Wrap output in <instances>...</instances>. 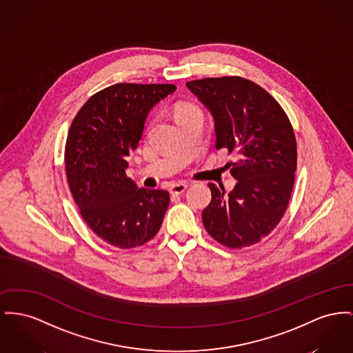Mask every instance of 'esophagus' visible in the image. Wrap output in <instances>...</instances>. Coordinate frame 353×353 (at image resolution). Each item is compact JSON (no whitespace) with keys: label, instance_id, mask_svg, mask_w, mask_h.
<instances>
[{"label":"esophagus","instance_id":"1","mask_svg":"<svg viewBox=\"0 0 353 353\" xmlns=\"http://www.w3.org/2000/svg\"><path fill=\"white\" fill-rule=\"evenodd\" d=\"M187 188V183H177V184H173L172 187L169 188V192L173 193V194H181Z\"/></svg>","mask_w":353,"mask_h":353}]
</instances>
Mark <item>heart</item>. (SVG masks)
<instances>
[{
  "label": "heart",
  "instance_id": "heart-1",
  "mask_svg": "<svg viewBox=\"0 0 353 353\" xmlns=\"http://www.w3.org/2000/svg\"><path fill=\"white\" fill-rule=\"evenodd\" d=\"M196 108L193 106V105L189 104H181L179 105L177 108H176V117H180V116H183V114H185L188 112H192V110H194Z\"/></svg>",
  "mask_w": 353,
  "mask_h": 353
}]
</instances>
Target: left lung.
I'll return each mask as SVG.
<instances>
[{
    "label": "left lung",
    "instance_id": "obj_1",
    "mask_svg": "<svg viewBox=\"0 0 353 353\" xmlns=\"http://www.w3.org/2000/svg\"><path fill=\"white\" fill-rule=\"evenodd\" d=\"M187 88L213 117L216 149L237 159L227 164L237 180L229 193L209 184L204 227L229 248L256 244L276 228L290 203L297 165L290 120L265 89L241 77L203 79Z\"/></svg>",
    "mask_w": 353,
    "mask_h": 353
}]
</instances>
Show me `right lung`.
Wrapping results in <instances>:
<instances>
[{
    "instance_id": "1",
    "label": "right lung",
    "mask_w": 353,
    "mask_h": 353,
    "mask_svg": "<svg viewBox=\"0 0 353 353\" xmlns=\"http://www.w3.org/2000/svg\"><path fill=\"white\" fill-rule=\"evenodd\" d=\"M176 90L170 83H116L92 96L70 125L66 177L85 223L119 248L145 244L161 227L169 193L126 177V157L143 137L153 106Z\"/></svg>"
}]
</instances>
